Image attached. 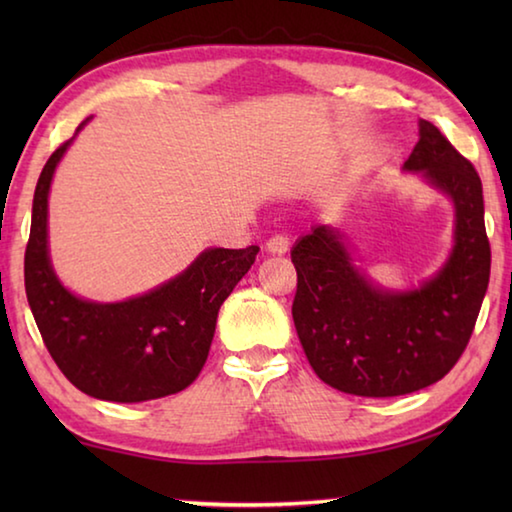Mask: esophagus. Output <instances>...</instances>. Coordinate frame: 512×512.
I'll use <instances>...</instances> for the list:
<instances>
[{
    "label": "esophagus",
    "instance_id": "obj_1",
    "mask_svg": "<svg viewBox=\"0 0 512 512\" xmlns=\"http://www.w3.org/2000/svg\"><path fill=\"white\" fill-rule=\"evenodd\" d=\"M289 250V239L284 235H273L266 241V253L271 255H284Z\"/></svg>",
    "mask_w": 512,
    "mask_h": 512
}]
</instances>
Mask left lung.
Here are the masks:
<instances>
[{"instance_id": "obj_1", "label": "left lung", "mask_w": 512, "mask_h": 512, "mask_svg": "<svg viewBox=\"0 0 512 512\" xmlns=\"http://www.w3.org/2000/svg\"><path fill=\"white\" fill-rule=\"evenodd\" d=\"M452 198L454 248L420 287L388 291L352 259L341 230L316 225L291 250L293 323L316 375L336 391L395 397L443 379L461 359L490 280L483 187L472 162L427 119L404 162Z\"/></svg>"}]
</instances>
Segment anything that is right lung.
Masks as SVG:
<instances>
[{
	"label": "right lung",
	"instance_id": "add662e5",
	"mask_svg": "<svg viewBox=\"0 0 512 512\" xmlns=\"http://www.w3.org/2000/svg\"><path fill=\"white\" fill-rule=\"evenodd\" d=\"M72 142L58 146L40 173L24 253V287L42 341L63 375L97 400L133 404L185 391L205 366L223 300L259 248H207L173 280L121 302L74 296L54 273L47 239L49 187Z\"/></svg>",
	"mask_w": 512,
	"mask_h": 512
}]
</instances>
